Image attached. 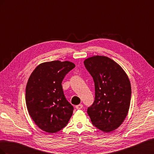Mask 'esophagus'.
Returning <instances> with one entry per match:
<instances>
[{
  "label": "esophagus",
  "instance_id": "esophagus-1",
  "mask_svg": "<svg viewBox=\"0 0 154 154\" xmlns=\"http://www.w3.org/2000/svg\"><path fill=\"white\" fill-rule=\"evenodd\" d=\"M82 107H83V105L82 104H79V105H76V109H82Z\"/></svg>",
  "mask_w": 154,
  "mask_h": 154
}]
</instances>
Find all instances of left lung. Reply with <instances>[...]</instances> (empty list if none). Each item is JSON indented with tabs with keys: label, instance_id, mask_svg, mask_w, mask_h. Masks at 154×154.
<instances>
[{
	"label": "left lung",
	"instance_id": "1",
	"mask_svg": "<svg viewBox=\"0 0 154 154\" xmlns=\"http://www.w3.org/2000/svg\"><path fill=\"white\" fill-rule=\"evenodd\" d=\"M94 82V103L87 109L92 125L105 132L118 128L127 116L131 85L119 65L104 56H94L84 61Z\"/></svg>",
	"mask_w": 154,
	"mask_h": 154
}]
</instances>
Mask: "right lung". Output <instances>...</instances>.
<instances>
[{"label": "right lung", "instance_id": "1", "mask_svg": "<svg viewBox=\"0 0 154 154\" xmlns=\"http://www.w3.org/2000/svg\"><path fill=\"white\" fill-rule=\"evenodd\" d=\"M74 67L75 65L68 61L42 63L35 68L27 82L28 112L35 124L46 132L61 130L72 116L74 107L65 97L62 83Z\"/></svg>", "mask_w": 154, "mask_h": 154}]
</instances>
